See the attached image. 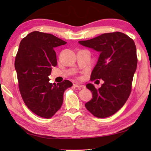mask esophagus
I'll list each match as a JSON object with an SVG mask.
<instances>
[{
  "instance_id": "1",
  "label": "esophagus",
  "mask_w": 151,
  "mask_h": 151,
  "mask_svg": "<svg viewBox=\"0 0 151 151\" xmlns=\"http://www.w3.org/2000/svg\"><path fill=\"white\" fill-rule=\"evenodd\" d=\"M74 86H75V87H76V88H78V89L85 88V86L84 85H82L81 84H77V83H76V84H74Z\"/></svg>"
}]
</instances>
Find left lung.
Wrapping results in <instances>:
<instances>
[{"mask_svg": "<svg viewBox=\"0 0 151 151\" xmlns=\"http://www.w3.org/2000/svg\"><path fill=\"white\" fill-rule=\"evenodd\" d=\"M78 43L99 52L91 79L104 81L99 89L91 83L86 85L93 98L85 106L95 117L111 116L123 107L131 92L137 63L136 45L127 35L119 32L79 41Z\"/></svg>", "mask_w": 151, "mask_h": 151, "instance_id": "8db88e82", "label": "left lung"}]
</instances>
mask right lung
<instances>
[{
	"label": "right lung",
	"instance_id": "right-lung-1",
	"mask_svg": "<svg viewBox=\"0 0 151 151\" xmlns=\"http://www.w3.org/2000/svg\"><path fill=\"white\" fill-rule=\"evenodd\" d=\"M66 43L54 35L34 31L19 44L15 60L19 91L27 106L41 117L50 118L60 110L64 91L73 86L67 80L57 84L49 82L57 65L54 49Z\"/></svg>",
	"mask_w": 151,
	"mask_h": 151
}]
</instances>
